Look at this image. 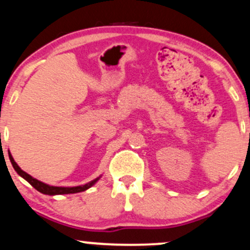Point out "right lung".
I'll use <instances>...</instances> for the list:
<instances>
[{
    "label": "right lung",
    "mask_w": 250,
    "mask_h": 250,
    "mask_svg": "<svg viewBox=\"0 0 250 250\" xmlns=\"http://www.w3.org/2000/svg\"><path fill=\"white\" fill-rule=\"evenodd\" d=\"M9 159H10L11 164H13L15 171H16L17 173L20 174L21 177H23L24 179L26 180V182L30 183L36 190L41 192V193L43 194H49V195H56V194H70V193H78V192H83V191H86L87 188H92L93 185L95 184L96 182H98L99 178L100 177H98V178L92 180V182L87 183L85 185H80V186H73V188H62V186H50L47 184H45L43 182H39L38 179L34 178V177H31L30 174H28L26 172H24V171L21 169V167L17 165L16 162L14 161L13 156H11L10 152H9Z\"/></svg>",
    "instance_id": "add662e5"
}]
</instances>
